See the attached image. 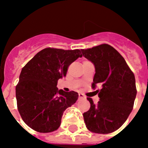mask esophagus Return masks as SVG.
<instances>
[{
    "mask_svg": "<svg viewBox=\"0 0 148 148\" xmlns=\"http://www.w3.org/2000/svg\"><path fill=\"white\" fill-rule=\"evenodd\" d=\"M85 96H84V95L82 94V93H79V100H80V99H85Z\"/></svg>",
    "mask_w": 148,
    "mask_h": 148,
    "instance_id": "esophagus-1",
    "label": "esophagus"
}]
</instances>
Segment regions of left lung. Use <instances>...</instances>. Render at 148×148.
I'll use <instances>...</instances> for the list:
<instances>
[{
    "mask_svg": "<svg viewBox=\"0 0 148 148\" xmlns=\"http://www.w3.org/2000/svg\"><path fill=\"white\" fill-rule=\"evenodd\" d=\"M82 55L95 66L92 88L99 97L96 104L88 98L90 108L83 113L87 128L93 133L109 134L118 130L133 110L136 96L134 73L125 59L109 45L81 49Z\"/></svg>",
    "mask_w": 148,
    "mask_h": 148,
    "instance_id": "obj_1",
    "label": "left lung"
}]
</instances>
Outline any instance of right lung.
Listing matches in <instances>:
<instances>
[{
  "label": "right lung",
  "mask_w": 148,
  "mask_h": 148,
  "mask_svg": "<svg viewBox=\"0 0 148 148\" xmlns=\"http://www.w3.org/2000/svg\"><path fill=\"white\" fill-rule=\"evenodd\" d=\"M79 57V49L45 48L23 68L16 99L22 119L30 128L49 133L60 127L63 112L77 101L79 95L58 90V80L66 77L68 67Z\"/></svg>",
  "instance_id": "obj_1"
}]
</instances>
